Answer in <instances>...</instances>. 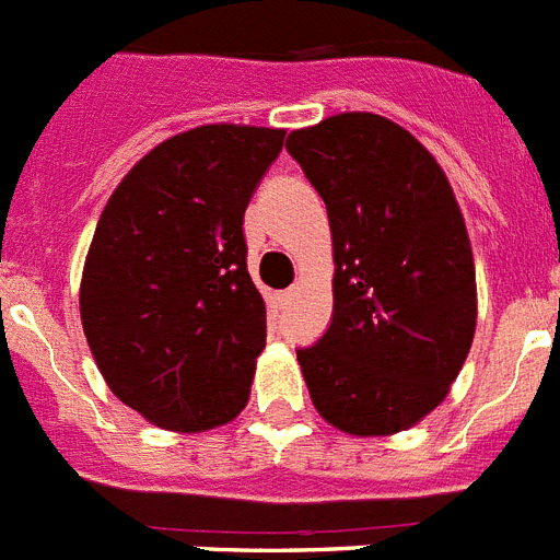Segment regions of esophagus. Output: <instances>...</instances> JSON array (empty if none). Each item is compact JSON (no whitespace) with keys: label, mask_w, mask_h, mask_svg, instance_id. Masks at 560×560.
<instances>
[{"label":"esophagus","mask_w":560,"mask_h":560,"mask_svg":"<svg viewBox=\"0 0 560 560\" xmlns=\"http://www.w3.org/2000/svg\"><path fill=\"white\" fill-rule=\"evenodd\" d=\"M294 296H296V289H285L277 294V300H280V305H291V300H294Z\"/></svg>","instance_id":"esophagus-1"}]
</instances>
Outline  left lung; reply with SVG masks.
<instances>
[{"instance_id": "obj_1", "label": "left lung", "mask_w": 560, "mask_h": 560, "mask_svg": "<svg viewBox=\"0 0 560 560\" xmlns=\"http://www.w3.org/2000/svg\"><path fill=\"white\" fill-rule=\"evenodd\" d=\"M323 196L334 314L296 350L311 400L350 434H393L446 398L477 328L474 255L446 173L387 117L350 112L291 131Z\"/></svg>"}]
</instances>
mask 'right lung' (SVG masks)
<instances>
[{"instance_id": "add662e5", "label": "right lung", "mask_w": 560, "mask_h": 560, "mask_svg": "<svg viewBox=\"0 0 560 560\" xmlns=\"http://www.w3.org/2000/svg\"><path fill=\"white\" fill-rule=\"evenodd\" d=\"M285 131L201 126L128 171L89 246L81 319L112 393L171 432L249 400L266 305L246 271L244 212Z\"/></svg>"}]
</instances>
